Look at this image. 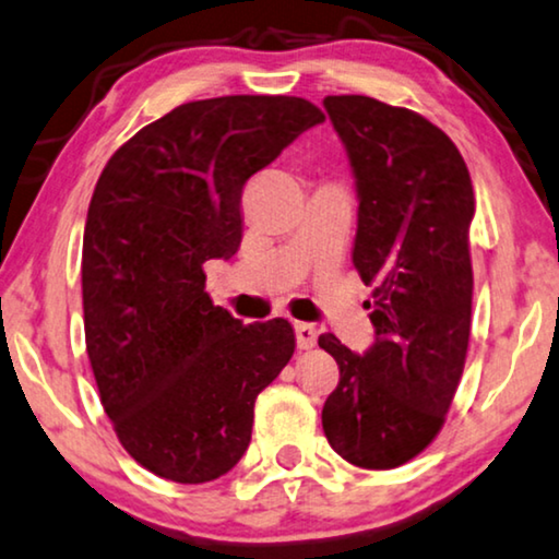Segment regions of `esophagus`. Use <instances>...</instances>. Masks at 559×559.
Returning <instances> with one entry per match:
<instances>
[{
  "label": "esophagus",
  "mask_w": 559,
  "mask_h": 559,
  "mask_svg": "<svg viewBox=\"0 0 559 559\" xmlns=\"http://www.w3.org/2000/svg\"><path fill=\"white\" fill-rule=\"evenodd\" d=\"M296 344L298 349H311L313 344H317V336H319V329L313 324H306V321H296Z\"/></svg>",
  "instance_id": "esophagus-1"
}]
</instances>
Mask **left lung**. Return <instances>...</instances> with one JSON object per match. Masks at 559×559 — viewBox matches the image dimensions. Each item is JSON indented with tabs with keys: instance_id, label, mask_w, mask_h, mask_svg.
I'll return each instance as SVG.
<instances>
[{
	"instance_id": "obj_1",
	"label": "left lung",
	"mask_w": 559,
	"mask_h": 559,
	"mask_svg": "<svg viewBox=\"0 0 559 559\" xmlns=\"http://www.w3.org/2000/svg\"><path fill=\"white\" fill-rule=\"evenodd\" d=\"M357 190L352 263L372 288L374 344L357 355L321 334L340 365L321 426L359 468H395L443 428L471 334L474 185L438 126L369 96H326Z\"/></svg>"
}]
</instances>
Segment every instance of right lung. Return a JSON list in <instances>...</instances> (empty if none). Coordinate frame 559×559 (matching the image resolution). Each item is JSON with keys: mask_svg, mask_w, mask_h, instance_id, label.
<instances>
[{"mask_svg": "<svg viewBox=\"0 0 559 559\" xmlns=\"http://www.w3.org/2000/svg\"><path fill=\"white\" fill-rule=\"evenodd\" d=\"M321 121L294 96L192 100L100 171L83 233L85 349L121 445L156 476L227 474L258 392L294 355L286 319L246 326L212 304L202 265L238 253L242 187Z\"/></svg>", "mask_w": 559, "mask_h": 559, "instance_id": "add662e5", "label": "right lung"}]
</instances>
